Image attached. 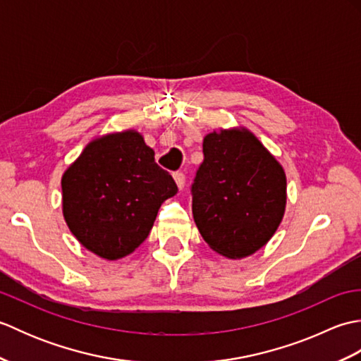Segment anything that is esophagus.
<instances>
[{"label": "esophagus", "mask_w": 361, "mask_h": 361, "mask_svg": "<svg viewBox=\"0 0 361 361\" xmlns=\"http://www.w3.org/2000/svg\"><path fill=\"white\" fill-rule=\"evenodd\" d=\"M173 178H175V183H176V186H178V189L185 188V183H186V175L185 173L176 172V173H173Z\"/></svg>", "instance_id": "1"}]
</instances>
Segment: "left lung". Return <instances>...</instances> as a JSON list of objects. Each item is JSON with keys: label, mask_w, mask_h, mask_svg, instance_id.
Segmentation results:
<instances>
[{"label": "left lung", "mask_w": 361, "mask_h": 361, "mask_svg": "<svg viewBox=\"0 0 361 361\" xmlns=\"http://www.w3.org/2000/svg\"><path fill=\"white\" fill-rule=\"evenodd\" d=\"M192 185V214L204 242L242 259L271 239L287 202L286 172L247 128L212 132Z\"/></svg>", "instance_id": "left-lung-1"}]
</instances>
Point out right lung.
Segmentation results:
<instances>
[{"label": "right lung", "mask_w": 361, "mask_h": 361, "mask_svg": "<svg viewBox=\"0 0 361 361\" xmlns=\"http://www.w3.org/2000/svg\"><path fill=\"white\" fill-rule=\"evenodd\" d=\"M63 217L94 255L116 260L147 239L159 206L178 192L135 130L91 141L62 176Z\"/></svg>", "instance_id": "1"}]
</instances>
